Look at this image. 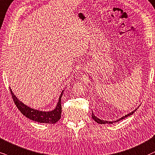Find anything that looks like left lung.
I'll list each match as a JSON object with an SVG mask.
<instances>
[{"mask_svg": "<svg viewBox=\"0 0 155 155\" xmlns=\"http://www.w3.org/2000/svg\"><path fill=\"white\" fill-rule=\"evenodd\" d=\"M137 110V109H135V110H134L133 111H132V112H130V114H127V115H125V116H124V117H121V118H120V119H117V121H114V122H117V121H120V120H121V119H125L126 118V117H129V116H130V115H132V114H134V112H135V111ZM91 117H92V119H94V120L95 121H97V122L98 123V124H112V123L114 122V121H104V120H101L100 119H99V118H97V117H95L94 116V114H93V112H92V114H91Z\"/></svg>", "mask_w": 155, "mask_h": 155, "instance_id": "1", "label": "left lung"}]
</instances>
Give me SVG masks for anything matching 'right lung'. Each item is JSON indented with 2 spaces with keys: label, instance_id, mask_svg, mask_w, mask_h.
<instances>
[{
  "label": "right lung",
  "instance_id": "add662e5",
  "mask_svg": "<svg viewBox=\"0 0 155 155\" xmlns=\"http://www.w3.org/2000/svg\"><path fill=\"white\" fill-rule=\"evenodd\" d=\"M10 91H11V96H12L13 101H14L17 108L27 118L30 119L33 121H37V122L46 123V124H55L61 119V99L62 95H63L64 90H63L61 94L56 108L54 110L49 111H39L30 108L28 106L21 102V101H19L17 99V97L13 94L11 89H10Z\"/></svg>",
  "mask_w": 155,
  "mask_h": 155
}]
</instances>
